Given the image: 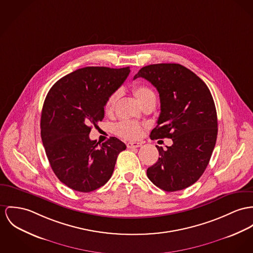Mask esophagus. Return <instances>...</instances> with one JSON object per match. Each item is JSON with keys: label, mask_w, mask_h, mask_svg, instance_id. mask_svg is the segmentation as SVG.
Wrapping results in <instances>:
<instances>
[{"label": "esophagus", "mask_w": 253, "mask_h": 253, "mask_svg": "<svg viewBox=\"0 0 253 253\" xmlns=\"http://www.w3.org/2000/svg\"><path fill=\"white\" fill-rule=\"evenodd\" d=\"M142 145L141 142H128L127 143V147L128 148H137V147H140Z\"/></svg>", "instance_id": "obj_1"}]
</instances>
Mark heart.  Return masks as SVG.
<instances>
[{
	"label": "heart",
	"mask_w": 253,
	"mask_h": 253,
	"mask_svg": "<svg viewBox=\"0 0 253 253\" xmlns=\"http://www.w3.org/2000/svg\"><path fill=\"white\" fill-rule=\"evenodd\" d=\"M132 92L134 96L136 98L138 103L143 105L144 103L151 101V100H156L155 93L154 91L147 85L145 84H136L135 85L132 86ZM117 93H113L109 97L107 98L105 102V112L106 113H111L113 112L116 104H117ZM116 134L120 137H123L125 139H136L138 138L141 133H142V127L138 123L134 122V121H122L118 123L116 126Z\"/></svg>",
	"instance_id": "1"
}]
</instances>
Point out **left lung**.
<instances>
[{"label": "left lung", "instance_id": "1", "mask_svg": "<svg viewBox=\"0 0 253 253\" xmlns=\"http://www.w3.org/2000/svg\"><path fill=\"white\" fill-rule=\"evenodd\" d=\"M150 82L159 92L161 113L151 139L172 138L147 169V177L166 192L184 190L206 169L217 136L214 99L206 84L178 63H158L142 67L136 78Z\"/></svg>", "mask_w": 253, "mask_h": 253}]
</instances>
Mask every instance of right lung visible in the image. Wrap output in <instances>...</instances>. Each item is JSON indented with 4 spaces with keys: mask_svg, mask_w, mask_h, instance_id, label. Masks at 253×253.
<instances>
[{
    "mask_svg": "<svg viewBox=\"0 0 253 253\" xmlns=\"http://www.w3.org/2000/svg\"><path fill=\"white\" fill-rule=\"evenodd\" d=\"M129 73L130 67H84L59 79L45 98L40 120L45 152L58 180L74 191L89 193L104 186L126 149L115 136L100 144L89 133L104 118L107 98Z\"/></svg>",
    "mask_w": 253,
    "mask_h": 253,
    "instance_id": "add662e5",
    "label": "right lung"
}]
</instances>
